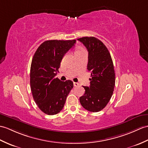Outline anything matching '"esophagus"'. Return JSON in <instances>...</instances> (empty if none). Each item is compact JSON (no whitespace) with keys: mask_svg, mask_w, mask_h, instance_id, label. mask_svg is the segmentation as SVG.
Returning a JSON list of instances; mask_svg holds the SVG:
<instances>
[{"mask_svg":"<svg viewBox=\"0 0 148 148\" xmlns=\"http://www.w3.org/2000/svg\"><path fill=\"white\" fill-rule=\"evenodd\" d=\"M74 86H79V83L78 82H74Z\"/></svg>","mask_w":148,"mask_h":148,"instance_id":"esophagus-1","label":"esophagus"}]
</instances>
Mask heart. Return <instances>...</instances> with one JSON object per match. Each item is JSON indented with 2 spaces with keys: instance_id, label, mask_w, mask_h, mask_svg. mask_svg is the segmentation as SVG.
I'll list each match as a JSON object with an SVG mask.
<instances>
[{
  "instance_id": "obj_1",
  "label": "heart",
  "mask_w": 148,
  "mask_h": 148,
  "mask_svg": "<svg viewBox=\"0 0 148 148\" xmlns=\"http://www.w3.org/2000/svg\"><path fill=\"white\" fill-rule=\"evenodd\" d=\"M81 50H82V49H79V50H77L76 51H81ZM76 51H75V52H76Z\"/></svg>"
}]
</instances>
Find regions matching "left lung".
Wrapping results in <instances>:
<instances>
[{
	"mask_svg": "<svg viewBox=\"0 0 148 148\" xmlns=\"http://www.w3.org/2000/svg\"><path fill=\"white\" fill-rule=\"evenodd\" d=\"M88 51L87 69L91 73L90 86H83L85 93L80 97L82 107L91 112L103 109L110 99L115 84L112 57L102 42L93 36L77 39Z\"/></svg>",
	"mask_w": 148,
	"mask_h": 148,
	"instance_id": "1",
	"label": "left lung"
}]
</instances>
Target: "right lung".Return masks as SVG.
Wrapping results in <instances>:
<instances>
[{"mask_svg":"<svg viewBox=\"0 0 148 148\" xmlns=\"http://www.w3.org/2000/svg\"><path fill=\"white\" fill-rule=\"evenodd\" d=\"M76 40H47L34 54L30 69V86L38 108L53 115L62 110L67 95L73 89L71 80L62 81L56 77L62 58Z\"/></svg>","mask_w":148,"mask_h":148,"instance_id":"obj_1","label":"right lung"}]
</instances>
